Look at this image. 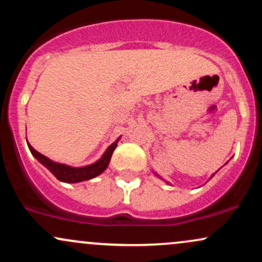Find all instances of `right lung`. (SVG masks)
Masks as SVG:
<instances>
[{
	"label": "right lung",
	"mask_w": 262,
	"mask_h": 262,
	"mask_svg": "<svg viewBox=\"0 0 262 262\" xmlns=\"http://www.w3.org/2000/svg\"><path fill=\"white\" fill-rule=\"evenodd\" d=\"M117 141H114L112 145L108 146L106 152H104L103 156H102L100 160L96 161L95 164L89 165V166H83V167H71L64 164H58V162L49 160L47 156H44L43 154H40V152H38L37 150L33 148L31 144H28V148L31 150L32 154L34 155V158L37 159L40 164H43L44 166L59 180V181L74 183V182H81V181H86V180L93 179V177L98 176L100 173L103 172V171L107 169L108 164H110L111 158H112L114 149H116L117 146Z\"/></svg>",
	"instance_id": "right-lung-1"
}]
</instances>
